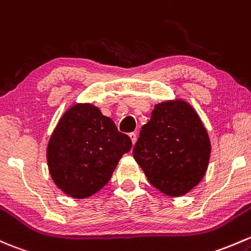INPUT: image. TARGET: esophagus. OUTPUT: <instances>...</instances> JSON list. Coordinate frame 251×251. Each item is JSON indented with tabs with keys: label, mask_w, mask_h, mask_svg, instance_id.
<instances>
[{
	"label": "esophagus",
	"mask_w": 251,
	"mask_h": 251,
	"mask_svg": "<svg viewBox=\"0 0 251 251\" xmlns=\"http://www.w3.org/2000/svg\"><path fill=\"white\" fill-rule=\"evenodd\" d=\"M128 136H130L131 141H132V144L134 146V143H136V141H137V134L134 132H131L130 134H128Z\"/></svg>",
	"instance_id": "esophagus-1"
}]
</instances>
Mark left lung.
I'll list each match as a JSON object with an SVG mask.
<instances>
[{
    "mask_svg": "<svg viewBox=\"0 0 251 251\" xmlns=\"http://www.w3.org/2000/svg\"><path fill=\"white\" fill-rule=\"evenodd\" d=\"M133 157L152 186L167 196H183L204 176L210 141L191 105L166 101L155 105L142 126Z\"/></svg>",
    "mask_w": 251,
    "mask_h": 251,
    "instance_id": "8db88e82",
    "label": "left lung"
}]
</instances>
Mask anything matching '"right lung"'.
Wrapping results in <instances>:
<instances>
[{
  "label": "right lung",
  "instance_id": "add662e5",
  "mask_svg": "<svg viewBox=\"0 0 251 251\" xmlns=\"http://www.w3.org/2000/svg\"><path fill=\"white\" fill-rule=\"evenodd\" d=\"M132 147L114 121L94 104L78 103L60 119L47 148L50 176L59 189L85 199L109 181L119 160Z\"/></svg>",
  "mask_w": 251,
  "mask_h": 251
}]
</instances>
